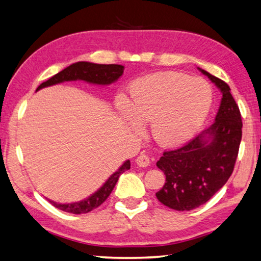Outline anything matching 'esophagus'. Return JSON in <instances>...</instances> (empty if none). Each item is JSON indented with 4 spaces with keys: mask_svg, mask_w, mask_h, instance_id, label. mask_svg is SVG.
Here are the masks:
<instances>
[{
    "mask_svg": "<svg viewBox=\"0 0 261 261\" xmlns=\"http://www.w3.org/2000/svg\"><path fill=\"white\" fill-rule=\"evenodd\" d=\"M136 163L140 168H146V167H148V165H149L150 161H149L148 156H147L146 154H140L138 158L136 159Z\"/></svg>",
    "mask_w": 261,
    "mask_h": 261,
    "instance_id": "obj_1",
    "label": "esophagus"
}]
</instances>
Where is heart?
<instances>
[{
	"mask_svg": "<svg viewBox=\"0 0 261 261\" xmlns=\"http://www.w3.org/2000/svg\"><path fill=\"white\" fill-rule=\"evenodd\" d=\"M211 101V87L204 79L161 72L136 80L130 85L129 105L121 100L118 110L140 124L150 123L156 143L172 147L185 143L200 129ZM134 125L139 130V125Z\"/></svg>",
	"mask_w": 261,
	"mask_h": 261,
	"instance_id": "heart-1",
	"label": "heart"
}]
</instances>
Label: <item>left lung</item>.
I'll return each instance as SVG.
<instances>
[{
    "instance_id": "1",
    "label": "left lung",
    "mask_w": 261,
    "mask_h": 261,
    "mask_svg": "<svg viewBox=\"0 0 261 261\" xmlns=\"http://www.w3.org/2000/svg\"><path fill=\"white\" fill-rule=\"evenodd\" d=\"M198 69L222 92L216 121L187 144L165 150L156 163L167 180L156 197L165 206L178 211L204 204L224 186L233 173L242 139V118L228 84Z\"/></svg>"
}]
</instances>
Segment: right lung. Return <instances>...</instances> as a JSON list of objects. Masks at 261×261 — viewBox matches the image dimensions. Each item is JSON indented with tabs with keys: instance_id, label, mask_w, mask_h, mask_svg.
<instances>
[{
	"instance_id": "add662e5",
	"label": "right lung",
	"mask_w": 261,
	"mask_h": 261,
	"mask_svg": "<svg viewBox=\"0 0 261 261\" xmlns=\"http://www.w3.org/2000/svg\"><path fill=\"white\" fill-rule=\"evenodd\" d=\"M124 67L121 65H99V64H92L87 63V61H79L76 64H73L68 66L67 68L61 70L58 74H56L49 79L48 81L40 84V87L36 89L40 90L42 88L50 87L57 83H61L65 81H75V80H83L90 83L96 84H111L115 82L116 80L123 74ZM130 169V161L127 160L126 162L122 164V167L117 170L115 173L108 178L107 181L102 185V186L98 189V191L92 194L91 196L88 197L87 200L70 203V204H59L54 201H49L52 205L57 209L63 210L65 212L74 213V215H80V213H88L96 209L99 205H101L103 202L107 200V197L111 195L113 188L118 180V177L121 176L123 172Z\"/></svg>"
}]
</instances>
